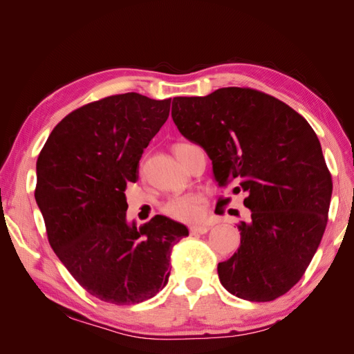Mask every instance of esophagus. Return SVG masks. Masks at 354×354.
I'll return each mask as SVG.
<instances>
[{
    "instance_id": "obj_1",
    "label": "esophagus",
    "mask_w": 354,
    "mask_h": 354,
    "mask_svg": "<svg viewBox=\"0 0 354 354\" xmlns=\"http://www.w3.org/2000/svg\"><path fill=\"white\" fill-rule=\"evenodd\" d=\"M209 230V226L207 224H199V226H190L192 234H205Z\"/></svg>"
}]
</instances>
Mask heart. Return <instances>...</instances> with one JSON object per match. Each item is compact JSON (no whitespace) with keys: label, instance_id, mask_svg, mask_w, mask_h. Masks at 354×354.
<instances>
[{"label":"heart","instance_id":"b5f03b06","mask_svg":"<svg viewBox=\"0 0 354 354\" xmlns=\"http://www.w3.org/2000/svg\"><path fill=\"white\" fill-rule=\"evenodd\" d=\"M186 146L189 145L187 143L176 145L174 147L176 153L180 155ZM205 202H207L205 196L199 194V192H190V194L169 198L162 205V212L177 221L194 223L203 216V211H205Z\"/></svg>","mask_w":354,"mask_h":354}]
</instances>
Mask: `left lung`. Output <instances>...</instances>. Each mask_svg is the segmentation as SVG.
I'll list each match as a JSON object with an SVG mask.
<instances>
[{
    "label": "left lung",
    "mask_w": 354,
    "mask_h": 354,
    "mask_svg": "<svg viewBox=\"0 0 354 354\" xmlns=\"http://www.w3.org/2000/svg\"><path fill=\"white\" fill-rule=\"evenodd\" d=\"M171 116L205 149L218 185L243 190L251 209L238 224V251L218 263L221 285L257 303L286 294L306 273L328 223L332 177L313 128L286 103L248 87L174 97Z\"/></svg>",
    "instance_id": "obj_1"
}]
</instances>
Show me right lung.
<instances>
[{"mask_svg":"<svg viewBox=\"0 0 354 354\" xmlns=\"http://www.w3.org/2000/svg\"><path fill=\"white\" fill-rule=\"evenodd\" d=\"M171 99L113 94L81 106L55 127L37 160L35 199L53 251L85 291L130 306L152 298L169 276L185 224L155 216L128 226L127 183L169 115Z\"/></svg>","mask_w":354,"mask_h":354,"instance_id":"right-lung-1","label":"right lung"}]
</instances>
